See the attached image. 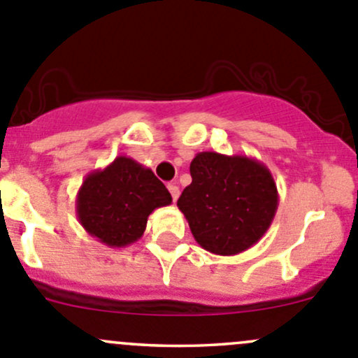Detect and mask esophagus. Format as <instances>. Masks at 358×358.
I'll return each mask as SVG.
<instances>
[{
	"mask_svg": "<svg viewBox=\"0 0 358 358\" xmlns=\"http://www.w3.org/2000/svg\"><path fill=\"white\" fill-rule=\"evenodd\" d=\"M168 190H169V194H171V197H173V201H176L180 197V187L176 185L175 182L173 183H169L168 185Z\"/></svg>",
	"mask_w": 358,
	"mask_h": 358,
	"instance_id": "1",
	"label": "esophagus"
}]
</instances>
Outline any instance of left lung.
<instances>
[{"instance_id":"left-lung-1","label":"left lung","mask_w":358,"mask_h":358,"mask_svg":"<svg viewBox=\"0 0 358 358\" xmlns=\"http://www.w3.org/2000/svg\"><path fill=\"white\" fill-rule=\"evenodd\" d=\"M192 183L180 196V211L206 251L234 256L255 246L266 234L279 206L270 169L236 154L199 152L190 162Z\"/></svg>"}]
</instances>
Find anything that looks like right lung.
Segmentation results:
<instances>
[{
    "label": "right lung",
    "instance_id": "right-lung-1",
    "mask_svg": "<svg viewBox=\"0 0 358 358\" xmlns=\"http://www.w3.org/2000/svg\"><path fill=\"white\" fill-rule=\"evenodd\" d=\"M171 201L152 169L117 156L103 169L86 175L76 196V215L99 243L126 248L143 236L150 213Z\"/></svg>",
    "mask_w": 358,
    "mask_h": 358
}]
</instances>
